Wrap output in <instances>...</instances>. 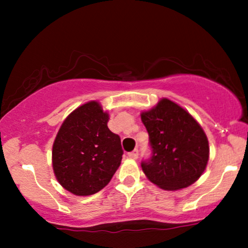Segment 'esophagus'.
<instances>
[{
    "instance_id": "esophagus-1",
    "label": "esophagus",
    "mask_w": 248,
    "mask_h": 248,
    "mask_svg": "<svg viewBox=\"0 0 248 248\" xmlns=\"http://www.w3.org/2000/svg\"><path fill=\"white\" fill-rule=\"evenodd\" d=\"M138 155H139V150H138V149H134L133 151L128 152V157L132 158V159H137Z\"/></svg>"
}]
</instances>
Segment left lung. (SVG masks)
Masks as SVG:
<instances>
[{"label":"left lung","mask_w":248,"mask_h":248,"mask_svg":"<svg viewBox=\"0 0 248 248\" xmlns=\"http://www.w3.org/2000/svg\"><path fill=\"white\" fill-rule=\"evenodd\" d=\"M151 155L142 170L159 187L175 191L198 181L209 160V142L198 122L185 109L162 99L141 114Z\"/></svg>","instance_id":"1"}]
</instances>
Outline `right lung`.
Listing matches in <instances>:
<instances>
[{
    "label": "right lung",
    "instance_id": "1",
    "mask_svg": "<svg viewBox=\"0 0 248 248\" xmlns=\"http://www.w3.org/2000/svg\"><path fill=\"white\" fill-rule=\"evenodd\" d=\"M108 114L97 101L71 113L53 144V169L57 181L76 195L104 188L120 167L121 138L107 126Z\"/></svg>",
    "mask_w": 248,
    "mask_h": 248
}]
</instances>
